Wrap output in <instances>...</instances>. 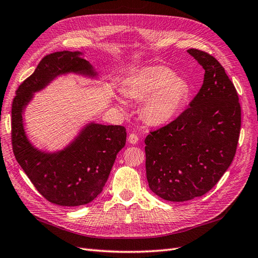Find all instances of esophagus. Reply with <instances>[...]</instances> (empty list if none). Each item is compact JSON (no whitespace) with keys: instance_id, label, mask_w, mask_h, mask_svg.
<instances>
[{"instance_id":"obj_1","label":"esophagus","mask_w":258,"mask_h":258,"mask_svg":"<svg viewBox=\"0 0 258 258\" xmlns=\"http://www.w3.org/2000/svg\"><path fill=\"white\" fill-rule=\"evenodd\" d=\"M128 142H129L130 144H137V143L139 142V137H138L137 135H135V134L129 135V137H128Z\"/></svg>"}]
</instances>
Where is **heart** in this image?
Wrapping results in <instances>:
<instances>
[{"mask_svg": "<svg viewBox=\"0 0 258 258\" xmlns=\"http://www.w3.org/2000/svg\"><path fill=\"white\" fill-rule=\"evenodd\" d=\"M123 95L143 100L141 114L150 126H165L172 121L188 96V86L167 67L153 66L132 74L122 89ZM117 101L124 105L122 98Z\"/></svg>", "mask_w": 258, "mask_h": 258, "instance_id": "obj_1", "label": "heart"}]
</instances>
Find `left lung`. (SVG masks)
Masks as SVG:
<instances>
[{
  "instance_id": "1",
  "label": "left lung",
  "mask_w": 258,
  "mask_h": 258,
  "mask_svg": "<svg viewBox=\"0 0 258 258\" xmlns=\"http://www.w3.org/2000/svg\"><path fill=\"white\" fill-rule=\"evenodd\" d=\"M187 52L205 69L204 84L186 111L145 139L148 186L173 202L200 197L220 181L241 128L239 97L225 69L205 51Z\"/></svg>"
}]
</instances>
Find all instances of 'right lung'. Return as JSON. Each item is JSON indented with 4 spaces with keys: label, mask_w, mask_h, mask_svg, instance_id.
I'll return each instance as SVG.
<instances>
[{
    "label": "right lung",
    "mask_w": 258,
    "mask_h": 258,
    "mask_svg": "<svg viewBox=\"0 0 258 258\" xmlns=\"http://www.w3.org/2000/svg\"><path fill=\"white\" fill-rule=\"evenodd\" d=\"M82 51H57L44 57L33 74L16 91L12 106V143L16 160L44 198L62 207H79L95 200L111 173L116 155L126 144L122 126L89 121L62 150L47 152L30 141L23 113L34 93L62 75L99 80Z\"/></svg>",
    "instance_id": "right-lung-1"
}]
</instances>
